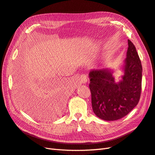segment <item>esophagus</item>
Segmentation results:
<instances>
[{
	"instance_id": "obj_1",
	"label": "esophagus",
	"mask_w": 155,
	"mask_h": 155,
	"mask_svg": "<svg viewBox=\"0 0 155 155\" xmlns=\"http://www.w3.org/2000/svg\"><path fill=\"white\" fill-rule=\"evenodd\" d=\"M80 80H81V82L82 83V84H86L87 82V81H88V79H87V77L86 74H81V77H80Z\"/></svg>"
}]
</instances>
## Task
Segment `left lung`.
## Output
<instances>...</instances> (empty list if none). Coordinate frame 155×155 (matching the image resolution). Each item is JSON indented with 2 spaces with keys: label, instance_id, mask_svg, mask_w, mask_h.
<instances>
[{
  "label": "left lung",
  "instance_id": "1",
  "mask_svg": "<svg viewBox=\"0 0 155 155\" xmlns=\"http://www.w3.org/2000/svg\"><path fill=\"white\" fill-rule=\"evenodd\" d=\"M126 58L120 69L124 74L116 82L114 70H91L89 84L92 105L96 115L102 120L113 121L127 115L140 101L141 91L142 66L136 47L130 40Z\"/></svg>",
  "mask_w": 155,
  "mask_h": 155
}]
</instances>
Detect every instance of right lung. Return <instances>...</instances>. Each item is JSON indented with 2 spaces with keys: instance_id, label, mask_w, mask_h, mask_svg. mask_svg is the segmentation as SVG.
<instances>
[{
  "instance_id": "add662e5",
  "label": "right lung",
  "mask_w": 155,
  "mask_h": 155,
  "mask_svg": "<svg viewBox=\"0 0 155 155\" xmlns=\"http://www.w3.org/2000/svg\"><path fill=\"white\" fill-rule=\"evenodd\" d=\"M35 86H31L30 88L29 87V88L25 90V92L21 95L19 100L27 113L35 118H51L54 115V113L51 112V107L55 105V107L56 106L59 110L64 104V99L59 95L61 89L64 88L63 84L59 83L55 89Z\"/></svg>"
}]
</instances>
